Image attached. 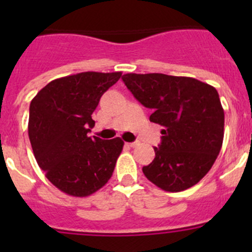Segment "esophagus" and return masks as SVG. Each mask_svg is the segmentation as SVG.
I'll list each match as a JSON object with an SVG mask.
<instances>
[{
  "label": "esophagus",
  "mask_w": 252,
  "mask_h": 252,
  "mask_svg": "<svg viewBox=\"0 0 252 252\" xmlns=\"http://www.w3.org/2000/svg\"><path fill=\"white\" fill-rule=\"evenodd\" d=\"M128 146H130V147H136V146H139V142H138V141L128 142Z\"/></svg>",
  "instance_id": "34e87169"
}]
</instances>
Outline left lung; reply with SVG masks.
Here are the masks:
<instances>
[{"instance_id":"1","label":"left lung","mask_w":252,"mask_h":252,"mask_svg":"<svg viewBox=\"0 0 252 252\" xmlns=\"http://www.w3.org/2000/svg\"><path fill=\"white\" fill-rule=\"evenodd\" d=\"M122 79L134 97L151 108L150 121L163 126L154 161L142 167L145 177L171 192L197 184L223 144L224 111L217 90L197 79L161 73H128Z\"/></svg>"}]
</instances>
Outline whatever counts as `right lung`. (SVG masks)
Returning a JSON list of instances; mask_svg holds the SVG:
<instances>
[{"instance_id":"add662e5","label":"right lung","mask_w":252,"mask_h":252,"mask_svg":"<svg viewBox=\"0 0 252 252\" xmlns=\"http://www.w3.org/2000/svg\"><path fill=\"white\" fill-rule=\"evenodd\" d=\"M121 72H84L48 83L32 100L30 144L40 168L57 189L85 197L110 180L123 150L122 139L89 136L91 114Z\"/></svg>"}]
</instances>
